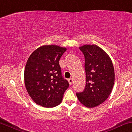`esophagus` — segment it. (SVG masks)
<instances>
[{"label":"esophagus","instance_id":"1","mask_svg":"<svg viewBox=\"0 0 132 132\" xmlns=\"http://www.w3.org/2000/svg\"><path fill=\"white\" fill-rule=\"evenodd\" d=\"M68 81H69V84L71 85H72L73 83V79L72 78H69V79H68Z\"/></svg>","mask_w":132,"mask_h":132}]
</instances>
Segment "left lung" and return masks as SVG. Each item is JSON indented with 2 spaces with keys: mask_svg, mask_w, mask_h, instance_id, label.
I'll list each match as a JSON object with an SVG mask.
<instances>
[{
  "mask_svg": "<svg viewBox=\"0 0 132 132\" xmlns=\"http://www.w3.org/2000/svg\"><path fill=\"white\" fill-rule=\"evenodd\" d=\"M79 49L85 59L86 86L83 92L76 95L81 104L94 108L104 102L112 91L114 67L109 55L97 45H83Z\"/></svg>",
  "mask_w": 132,
  "mask_h": 132,
  "instance_id": "obj_1",
  "label": "left lung"
}]
</instances>
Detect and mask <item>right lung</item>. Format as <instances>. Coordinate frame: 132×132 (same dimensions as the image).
<instances>
[{"label": "right lung", "instance_id": "add662e5", "mask_svg": "<svg viewBox=\"0 0 132 132\" xmlns=\"http://www.w3.org/2000/svg\"><path fill=\"white\" fill-rule=\"evenodd\" d=\"M67 50L56 45H44L32 52L24 70V83L31 99L43 107L60 104L69 83L61 76L59 60Z\"/></svg>", "mask_w": 132, "mask_h": 132}]
</instances>
